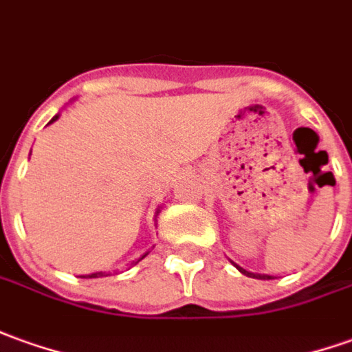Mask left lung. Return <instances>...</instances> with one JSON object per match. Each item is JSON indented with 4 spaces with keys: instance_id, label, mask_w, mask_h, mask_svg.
Wrapping results in <instances>:
<instances>
[{
    "instance_id": "8db88e82",
    "label": "left lung",
    "mask_w": 352,
    "mask_h": 352,
    "mask_svg": "<svg viewBox=\"0 0 352 352\" xmlns=\"http://www.w3.org/2000/svg\"><path fill=\"white\" fill-rule=\"evenodd\" d=\"M237 270H239V272L247 274V276H251V278H258V280H272V276H266V274H253V272H247V270H243V268H239V266H237Z\"/></svg>"
}]
</instances>
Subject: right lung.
Instances as JSON below:
<instances>
[{"mask_svg":"<svg viewBox=\"0 0 352 352\" xmlns=\"http://www.w3.org/2000/svg\"><path fill=\"white\" fill-rule=\"evenodd\" d=\"M57 118H59V116H53V118H51V122H53V120H57ZM147 253H149V251H147ZM145 253V254H147ZM145 254H142V256H140V258H138V261H135V263H140V261H142V258H144ZM134 263V264H135ZM101 276H105V272H96V274H89L88 278H101Z\"/></svg>","mask_w":352,"mask_h":352,"instance_id":"right-lung-1","label":"right lung"}]
</instances>
